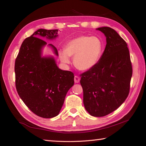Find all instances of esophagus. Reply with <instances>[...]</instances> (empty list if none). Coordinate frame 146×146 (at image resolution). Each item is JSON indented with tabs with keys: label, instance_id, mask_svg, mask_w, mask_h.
<instances>
[{
	"label": "esophagus",
	"instance_id": "34e87169",
	"mask_svg": "<svg viewBox=\"0 0 146 146\" xmlns=\"http://www.w3.org/2000/svg\"><path fill=\"white\" fill-rule=\"evenodd\" d=\"M80 77H78V76H76L74 77V82H75V83H79L80 82Z\"/></svg>",
	"mask_w": 146,
	"mask_h": 146
}]
</instances>
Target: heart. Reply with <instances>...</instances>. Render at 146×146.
I'll list each match as a JSON object with an SVG mask.
<instances>
[{"mask_svg": "<svg viewBox=\"0 0 146 146\" xmlns=\"http://www.w3.org/2000/svg\"><path fill=\"white\" fill-rule=\"evenodd\" d=\"M102 50V44L97 37L79 36L70 41L64 50L60 52V59L69 64L70 57L74 56V64L81 70L91 69L98 62Z\"/></svg>", "mask_w": 146, "mask_h": 146, "instance_id": "b5f03b06", "label": "heart"}]
</instances>
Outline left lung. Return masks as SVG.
<instances>
[{
    "mask_svg": "<svg viewBox=\"0 0 146 146\" xmlns=\"http://www.w3.org/2000/svg\"><path fill=\"white\" fill-rule=\"evenodd\" d=\"M107 44L98 62L80 75L83 104L91 116L102 117L123 103L129 94L132 66L126 42L114 29H97Z\"/></svg>",
    "mask_w": 146,
    "mask_h": 146,
    "instance_id": "1",
    "label": "left lung"
}]
</instances>
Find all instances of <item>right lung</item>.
<instances>
[{"mask_svg": "<svg viewBox=\"0 0 146 146\" xmlns=\"http://www.w3.org/2000/svg\"><path fill=\"white\" fill-rule=\"evenodd\" d=\"M57 34L58 30H38L24 39L15 60L17 93L31 111L43 118L58 115L74 83L72 72L59 69L52 56H41L47 42L39 38L53 39ZM49 46L58 55L56 48L51 44Z\"/></svg>", "mask_w": 146, "mask_h": 146, "instance_id": "1", "label": "right lung"}]
</instances>
